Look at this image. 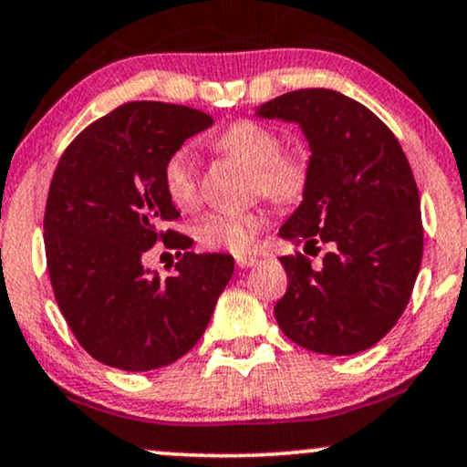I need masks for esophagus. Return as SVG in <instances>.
<instances>
[{
  "label": "esophagus",
  "instance_id": "1",
  "mask_svg": "<svg viewBox=\"0 0 467 467\" xmlns=\"http://www.w3.org/2000/svg\"><path fill=\"white\" fill-rule=\"evenodd\" d=\"M235 264H238V268H251V266H255L257 260L249 255H235Z\"/></svg>",
  "mask_w": 467,
  "mask_h": 467
}]
</instances>
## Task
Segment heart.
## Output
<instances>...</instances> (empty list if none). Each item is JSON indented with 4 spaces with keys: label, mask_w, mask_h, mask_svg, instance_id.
Listing matches in <instances>:
<instances>
[{
    "label": "heart",
    "mask_w": 467,
    "mask_h": 467,
    "mask_svg": "<svg viewBox=\"0 0 467 467\" xmlns=\"http://www.w3.org/2000/svg\"><path fill=\"white\" fill-rule=\"evenodd\" d=\"M216 149L253 169V188L275 201H296L307 188L309 160L301 147L281 149L277 131L253 119H240L216 138ZM164 192L177 207L197 201V175L190 149H177L162 169ZM266 223L262 210L214 212L194 224V238L210 249L243 253Z\"/></svg>",
    "instance_id": "heart-1"
}]
</instances>
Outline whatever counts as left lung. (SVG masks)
<instances>
[{
    "instance_id": "1",
    "label": "left lung",
    "mask_w": 467,
    "mask_h": 467,
    "mask_svg": "<svg viewBox=\"0 0 467 467\" xmlns=\"http://www.w3.org/2000/svg\"><path fill=\"white\" fill-rule=\"evenodd\" d=\"M255 117L296 123L309 145L301 205L279 227L292 244H327L322 266L281 257V331L322 355L374 347L405 312L422 264V216L411 166L377 114L329 88L285 93ZM318 249V246H316Z\"/></svg>"
}]
</instances>
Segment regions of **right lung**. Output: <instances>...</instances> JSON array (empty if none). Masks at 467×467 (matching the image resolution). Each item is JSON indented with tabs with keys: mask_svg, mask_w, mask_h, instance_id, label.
<instances>
[{
	"mask_svg": "<svg viewBox=\"0 0 467 467\" xmlns=\"http://www.w3.org/2000/svg\"><path fill=\"white\" fill-rule=\"evenodd\" d=\"M212 125L192 108L131 101L88 125L56 166L45 207L51 287L73 336L101 364L147 372L177 361L232 279V255H197L186 235L164 232L180 216L164 192L166 158ZM160 237L187 251L166 280L141 262Z\"/></svg>",
	"mask_w": 467,
	"mask_h": 467,
	"instance_id": "right-lung-1",
	"label": "right lung"
}]
</instances>
